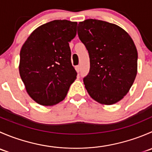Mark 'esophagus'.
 Segmentation results:
<instances>
[{
	"mask_svg": "<svg viewBox=\"0 0 152 152\" xmlns=\"http://www.w3.org/2000/svg\"><path fill=\"white\" fill-rule=\"evenodd\" d=\"M75 69H76V72H77V73H79V72H80V70H81V67H80V66H79V65H77V66L75 67Z\"/></svg>",
	"mask_w": 152,
	"mask_h": 152,
	"instance_id": "1",
	"label": "esophagus"
}]
</instances>
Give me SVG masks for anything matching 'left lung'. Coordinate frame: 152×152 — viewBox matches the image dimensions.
<instances>
[{"instance_id":"left-lung-1","label":"left lung","mask_w":152,"mask_h":152,"mask_svg":"<svg viewBox=\"0 0 152 152\" xmlns=\"http://www.w3.org/2000/svg\"><path fill=\"white\" fill-rule=\"evenodd\" d=\"M77 30L90 56V71L83 79L86 90L99 103H117L137 75V51L132 39L118 26L99 20L80 22Z\"/></svg>"}]
</instances>
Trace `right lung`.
Here are the masks:
<instances>
[{"instance_id":"add662e5","label":"right lung","mask_w":152,"mask_h":152,"mask_svg":"<svg viewBox=\"0 0 152 152\" xmlns=\"http://www.w3.org/2000/svg\"><path fill=\"white\" fill-rule=\"evenodd\" d=\"M76 26L67 20L50 21L35 29L22 46L20 75L28 94L39 104L62 102L76 79L69 46Z\"/></svg>"}]
</instances>
